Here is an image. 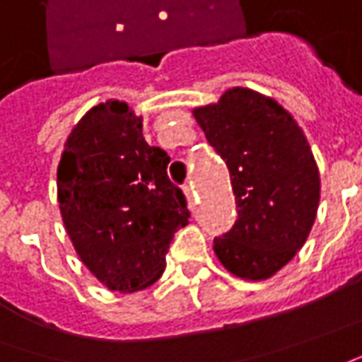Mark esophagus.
Instances as JSON below:
<instances>
[{
  "label": "esophagus",
  "mask_w": 362,
  "mask_h": 362,
  "mask_svg": "<svg viewBox=\"0 0 362 362\" xmlns=\"http://www.w3.org/2000/svg\"><path fill=\"white\" fill-rule=\"evenodd\" d=\"M184 196H186V200L190 204V208L196 204V192H194V186L192 184H186L184 186Z\"/></svg>",
  "instance_id": "obj_1"
}]
</instances>
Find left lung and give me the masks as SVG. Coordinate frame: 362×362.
<instances>
[{
	"label": "left lung",
	"mask_w": 362,
	"mask_h": 362,
	"mask_svg": "<svg viewBox=\"0 0 362 362\" xmlns=\"http://www.w3.org/2000/svg\"><path fill=\"white\" fill-rule=\"evenodd\" d=\"M192 115L228 164L238 206V220L214 240V252L240 279H269L303 247L315 222L321 180L311 146L277 100L252 88H228Z\"/></svg>",
	"instance_id": "1"
}]
</instances>
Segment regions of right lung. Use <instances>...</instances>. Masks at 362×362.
Here are the masks:
<instances>
[{
  "mask_svg": "<svg viewBox=\"0 0 362 362\" xmlns=\"http://www.w3.org/2000/svg\"><path fill=\"white\" fill-rule=\"evenodd\" d=\"M168 154L142 136V117L110 98L69 132L57 168L61 218L75 252L110 291L134 293L164 272L190 212L168 180Z\"/></svg>",
  "mask_w": 362,
  "mask_h": 362,
  "instance_id": "obj_1",
  "label": "right lung"
}]
</instances>
